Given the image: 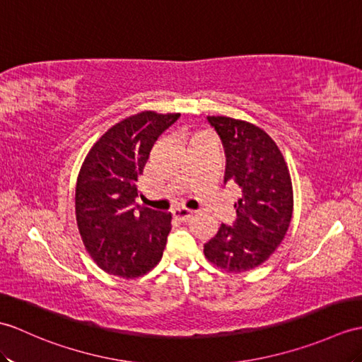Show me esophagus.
I'll return each mask as SVG.
<instances>
[{
    "instance_id": "34e87169",
    "label": "esophagus",
    "mask_w": 362,
    "mask_h": 362,
    "mask_svg": "<svg viewBox=\"0 0 362 362\" xmlns=\"http://www.w3.org/2000/svg\"><path fill=\"white\" fill-rule=\"evenodd\" d=\"M192 209H189V208H187V206H175L174 209H173V214H174V217L175 219H179V221H187L188 217H191L192 216Z\"/></svg>"
}]
</instances>
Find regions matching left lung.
<instances>
[{
    "instance_id": "obj_1",
    "label": "left lung",
    "mask_w": 362,
    "mask_h": 362,
    "mask_svg": "<svg viewBox=\"0 0 362 362\" xmlns=\"http://www.w3.org/2000/svg\"><path fill=\"white\" fill-rule=\"evenodd\" d=\"M223 143L225 183H236L242 197L234 204L238 219L222 223L204 245L205 257L228 273L264 264L281 245L293 214V188L281 149L256 124L231 117H206Z\"/></svg>"
}]
</instances>
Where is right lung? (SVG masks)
<instances>
[{"label": "right lung", "instance_id": "right-lung-1", "mask_svg": "<svg viewBox=\"0 0 362 362\" xmlns=\"http://www.w3.org/2000/svg\"><path fill=\"white\" fill-rule=\"evenodd\" d=\"M179 117L154 111L131 115L107 129L81 165L77 225L89 255L109 274L134 279L163 256L173 216L140 206L136 199L151 149Z\"/></svg>", "mask_w": 362, "mask_h": 362}]
</instances>
